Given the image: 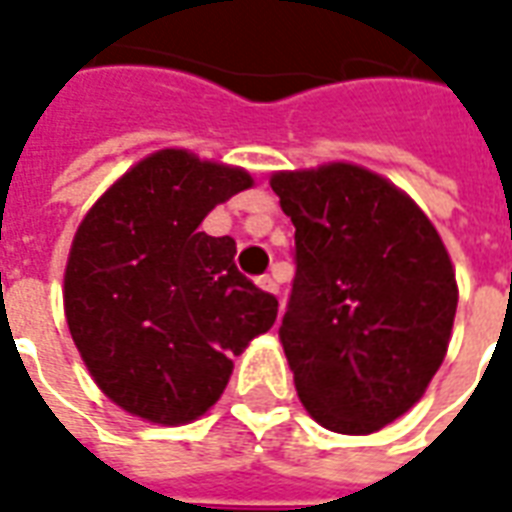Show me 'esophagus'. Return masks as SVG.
Returning a JSON list of instances; mask_svg holds the SVG:
<instances>
[{
	"instance_id": "obj_1",
	"label": "esophagus",
	"mask_w": 512,
	"mask_h": 512,
	"mask_svg": "<svg viewBox=\"0 0 512 512\" xmlns=\"http://www.w3.org/2000/svg\"><path fill=\"white\" fill-rule=\"evenodd\" d=\"M257 285L268 293H279V282H277V274H263V277L257 279Z\"/></svg>"
}]
</instances>
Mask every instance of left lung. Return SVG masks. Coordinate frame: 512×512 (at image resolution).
<instances>
[{"label":"left lung","mask_w":512,"mask_h":512,"mask_svg":"<svg viewBox=\"0 0 512 512\" xmlns=\"http://www.w3.org/2000/svg\"><path fill=\"white\" fill-rule=\"evenodd\" d=\"M296 227L279 337L296 392L334 433H373L417 403L444 362L458 288L436 227L354 164L271 178Z\"/></svg>","instance_id":"1"}]
</instances>
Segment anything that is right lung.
<instances>
[{
  "mask_svg": "<svg viewBox=\"0 0 512 512\" xmlns=\"http://www.w3.org/2000/svg\"><path fill=\"white\" fill-rule=\"evenodd\" d=\"M252 186L244 169L158 150L117 180L73 238L65 318L106 397L161 425L219 400L230 356L277 321V296L235 266V241L197 227Z\"/></svg>",
  "mask_w": 512,
  "mask_h": 512,
  "instance_id": "right-lung-1",
  "label": "right lung"
}]
</instances>
